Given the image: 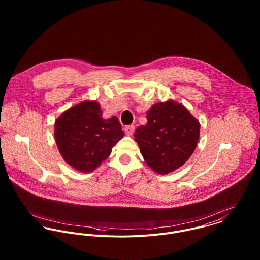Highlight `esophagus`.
Instances as JSON below:
<instances>
[{
  "instance_id": "34e87169",
  "label": "esophagus",
  "mask_w": 260,
  "mask_h": 260,
  "mask_svg": "<svg viewBox=\"0 0 260 260\" xmlns=\"http://www.w3.org/2000/svg\"><path fill=\"white\" fill-rule=\"evenodd\" d=\"M134 130H135L134 125H128V126H126V127L124 128V131H125V133H126L127 135H132L133 132H134Z\"/></svg>"
}]
</instances>
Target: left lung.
<instances>
[{"label": "left lung", "mask_w": 260, "mask_h": 260, "mask_svg": "<svg viewBox=\"0 0 260 260\" xmlns=\"http://www.w3.org/2000/svg\"><path fill=\"white\" fill-rule=\"evenodd\" d=\"M146 125L134 133L146 164L159 174L182 166L196 148L199 122L174 101L159 102L146 113Z\"/></svg>", "instance_id": "1"}]
</instances>
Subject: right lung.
I'll use <instances>...</instances> for the list:
<instances>
[{
	"mask_svg": "<svg viewBox=\"0 0 260 260\" xmlns=\"http://www.w3.org/2000/svg\"><path fill=\"white\" fill-rule=\"evenodd\" d=\"M124 136L119 120L102 119L95 101H84L64 112L55 123V139L65 161L81 172L96 169Z\"/></svg>",
	"mask_w": 260,
	"mask_h": 260,
	"instance_id": "add662e5",
	"label": "right lung"
}]
</instances>
